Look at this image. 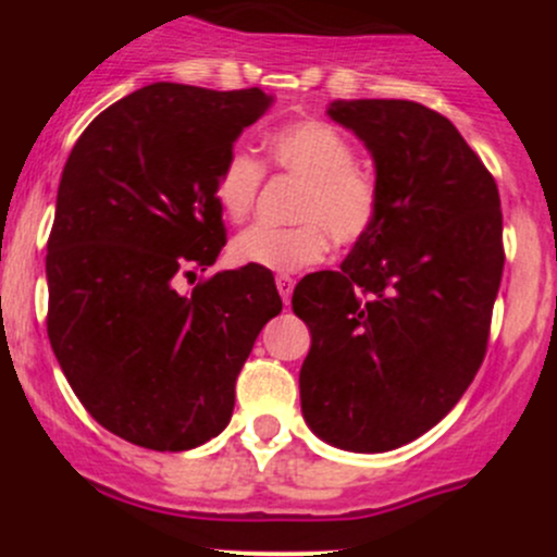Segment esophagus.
<instances>
[{"label": "esophagus", "mask_w": 557, "mask_h": 557, "mask_svg": "<svg viewBox=\"0 0 557 557\" xmlns=\"http://www.w3.org/2000/svg\"><path fill=\"white\" fill-rule=\"evenodd\" d=\"M274 283H277V290H280V296H283L285 305H290V294H294V277H290V274H277V280H274Z\"/></svg>", "instance_id": "34e87169"}]
</instances>
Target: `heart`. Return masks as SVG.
<instances>
[{"label": "heart", "instance_id": "heart-1", "mask_svg": "<svg viewBox=\"0 0 557 557\" xmlns=\"http://www.w3.org/2000/svg\"><path fill=\"white\" fill-rule=\"evenodd\" d=\"M267 164L277 174L299 180L294 226L256 223L232 243L239 263L269 272H296L323 261L331 237L356 245L383 212V185L369 166L358 164L350 139L325 121H290L263 139ZM263 164L245 148L223 159L215 177V201L232 221L250 215L263 185Z\"/></svg>", "mask_w": 557, "mask_h": 557}]
</instances>
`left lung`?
Masks as SVG:
<instances>
[{
	"label": "left lung",
	"mask_w": 557,
	"mask_h": 557,
	"mask_svg": "<svg viewBox=\"0 0 557 557\" xmlns=\"http://www.w3.org/2000/svg\"><path fill=\"white\" fill-rule=\"evenodd\" d=\"M329 115L372 150L383 212L339 272L296 285L312 334L301 412L329 445L385 453L434 429L480 372L504 272L502 199L431 107L356 99Z\"/></svg>",
	"instance_id": "obj_1"
}]
</instances>
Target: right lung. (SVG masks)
Masks as SVG:
<instances>
[{"instance_id": "right-lung-1", "label": "right lung", "mask_w": 557, "mask_h": 557, "mask_svg": "<svg viewBox=\"0 0 557 557\" xmlns=\"http://www.w3.org/2000/svg\"><path fill=\"white\" fill-rule=\"evenodd\" d=\"M272 104L261 88L153 83L99 112L61 172L48 237V336L99 425L159 453L199 447L283 310L269 269L212 267L226 245L215 177Z\"/></svg>"}]
</instances>
